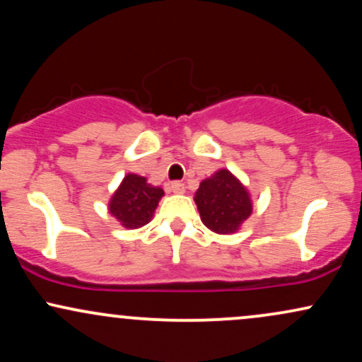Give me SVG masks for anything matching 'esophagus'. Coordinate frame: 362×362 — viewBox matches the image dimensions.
I'll use <instances>...</instances> for the list:
<instances>
[{"label":"esophagus","mask_w":362,"mask_h":362,"mask_svg":"<svg viewBox=\"0 0 362 362\" xmlns=\"http://www.w3.org/2000/svg\"><path fill=\"white\" fill-rule=\"evenodd\" d=\"M170 190H172L173 194H184L185 185L182 184V182H172V184H170Z\"/></svg>","instance_id":"1"}]
</instances>
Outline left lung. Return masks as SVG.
Listing matches in <instances>:
<instances>
[{"instance_id":"left-lung-1","label":"left lung","mask_w":362,"mask_h":362,"mask_svg":"<svg viewBox=\"0 0 362 362\" xmlns=\"http://www.w3.org/2000/svg\"><path fill=\"white\" fill-rule=\"evenodd\" d=\"M194 201L202 223L218 235L238 231L253 209L247 187L226 168L202 180Z\"/></svg>"}]
</instances>
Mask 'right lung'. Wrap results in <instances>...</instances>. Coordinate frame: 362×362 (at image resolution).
<instances>
[{
	"label": "right lung",
	"instance_id": "obj_1",
	"mask_svg": "<svg viewBox=\"0 0 362 362\" xmlns=\"http://www.w3.org/2000/svg\"><path fill=\"white\" fill-rule=\"evenodd\" d=\"M163 194V189L148 184L144 177L127 173L110 197L109 211L124 228L136 230L151 221Z\"/></svg>",
	"mask_w": 362,
	"mask_h": 362
}]
</instances>
